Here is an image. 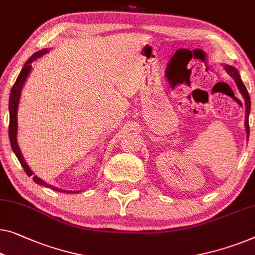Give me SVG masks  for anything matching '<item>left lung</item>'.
<instances>
[{
	"label": "left lung",
	"instance_id": "left-lung-1",
	"mask_svg": "<svg viewBox=\"0 0 255 255\" xmlns=\"http://www.w3.org/2000/svg\"><path fill=\"white\" fill-rule=\"evenodd\" d=\"M224 69H226V71L229 76L231 77L232 79L236 82V85H237L238 90L241 91V93L243 95V98H244L245 100V107H246V116H245V128H246V134H247V138H249L250 135V125H249V116H250V112H251V99H250V95H249V92H247L246 87L244 83L242 82V78L241 76H239V72L238 70L234 68V66L231 65H227L224 64Z\"/></svg>",
	"mask_w": 255,
	"mask_h": 255
}]
</instances>
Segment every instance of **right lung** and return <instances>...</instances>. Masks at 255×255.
<instances>
[{
	"label": "right lung",
	"mask_w": 255,
	"mask_h": 255,
	"mask_svg": "<svg viewBox=\"0 0 255 255\" xmlns=\"http://www.w3.org/2000/svg\"><path fill=\"white\" fill-rule=\"evenodd\" d=\"M46 53H48V49H43V50L36 51L35 54H33L32 56L28 58V60L26 61V63L24 64L23 69H21V71L19 73V76H18L16 83L13 84L12 88H11L10 98H9V114H10L9 139H10V143H11V148H12L13 153L16 154L18 161L20 162L21 167L24 168V170H25V172L27 173V176H32L33 175V171L31 170V169H29V167L27 165L26 162L24 161V157H23V155H21V152H20V149H19V146H18V143H17V130H18L17 112H18V105H19L21 90H23L24 84H25V82H26L28 73H29V71H31V69H32L31 63H32V62H34L36 58H39L40 56H42V55H45ZM33 180H34L36 184H39V185L49 187V189L54 190V191L66 192V193H72V192H73V193H78V192H80V191H66V190L57 189V187H54V186L49 185V184H47L45 180L40 179L39 177H36V176L33 177Z\"/></svg>",
	"instance_id": "right-lung-1"
}]
</instances>
